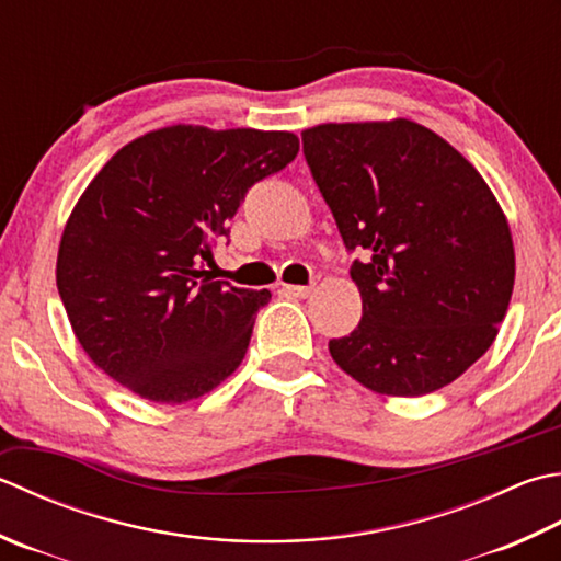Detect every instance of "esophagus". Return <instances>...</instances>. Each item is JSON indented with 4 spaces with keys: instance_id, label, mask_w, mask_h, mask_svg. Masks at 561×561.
<instances>
[{
    "instance_id": "1",
    "label": "esophagus",
    "mask_w": 561,
    "mask_h": 561,
    "mask_svg": "<svg viewBox=\"0 0 561 561\" xmlns=\"http://www.w3.org/2000/svg\"><path fill=\"white\" fill-rule=\"evenodd\" d=\"M284 291L296 296V299H306V296L313 291V284H309V287H301V284H287V287H284Z\"/></svg>"
}]
</instances>
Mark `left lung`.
Wrapping results in <instances>:
<instances>
[{"label":"left lung","instance_id":"left-lung-1","mask_svg":"<svg viewBox=\"0 0 561 561\" xmlns=\"http://www.w3.org/2000/svg\"><path fill=\"white\" fill-rule=\"evenodd\" d=\"M304 158L333 211L362 321L328 343L367 389L423 397L486 353L508 311L515 252L484 178L413 121L323 124Z\"/></svg>","mask_w":561,"mask_h":561}]
</instances>
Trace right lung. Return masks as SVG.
I'll return each mask as SVG.
<instances>
[{"instance_id": "obj_1", "label": "right lung", "mask_w": 561, "mask_h": 561, "mask_svg": "<svg viewBox=\"0 0 561 561\" xmlns=\"http://www.w3.org/2000/svg\"><path fill=\"white\" fill-rule=\"evenodd\" d=\"M299 152L287 130L170 126L121 148L62 230L58 291L84 353L156 403L199 399L245 357L272 294L202 262L252 184Z\"/></svg>"}]
</instances>
